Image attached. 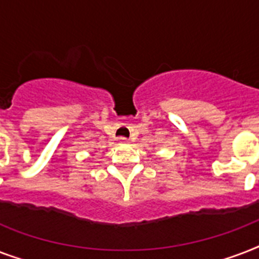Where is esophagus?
I'll return each mask as SVG.
<instances>
[{
  "instance_id": "obj_1",
  "label": "esophagus",
  "mask_w": 259,
  "mask_h": 259,
  "mask_svg": "<svg viewBox=\"0 0 259 259\" xmlns=\"http://www.w3.org/2000/svg\"><path fill=\"white\" fill-rule=\"evenodd\" d=\"M118 142H119V144H122V145H125V144H129V140L125 137H119L118 138Z\"/></svg>"
}]
</instances>
